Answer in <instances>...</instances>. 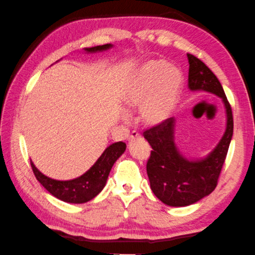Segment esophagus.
Returning <instances> with one entry per match:
<instances>
[{
    "instance_id": "obj_1",
    "label": "esophagus",
    "mask_w": 255,
    "mask_h": 255,
    "mask_svg": "<svg viewBox=\"0 0 255 255\" xmlns=\"http://www.w3.org/2000/svg\"><path fill=\"white\" fill-rule=\"evenodd\" d=\"M139 137H141V134H140L139 132H136V131H132V132H131V134H130V136H128V140L132 141V140H134V139H139Z\"/></svg>"
}]
</instances>
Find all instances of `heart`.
<instances>
[{
  "instance_id": "b5f03b06",
  "label": "heart",
  "mask_w": 255,
  "mask_h": 255,
  "mask_svg": "<svg viewBox=\"0 0 255 255\" xmlns=\"http://www.w3.org/2000/svg\"><path fill=\"white\" fill-rule=\"evenodd\" d=\"M184 78L181 71L166 61L144 64L124 93V102L130 107H141V119L156 127L166 122L176 107Z\"/></svg>"
}]
</instances>
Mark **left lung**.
I'll list each match as a JSON object with an SVG mask.
<instances>
[{"label": "left lung", "mask_w": 255, "mask_h": 255, "mask_svg": "<svg viewBox=\"0 0 255 255\" xmlns=\"http://www.w3.org/2000/svg\"><path fill=\"white\" fill-rule=\"evenodd\" d=\"M187 60L190 64L189 88L219 96L226 107L227 127L214 151L197 161L185 159L175 145L174 118L143 132L144 139L152 148L147 161L150 187L161 202L170 207L190 206L216 189L234 130L232 107L222 83L198 57L187 54Z\"/></svg>", "instance_id": "left-lung-1"}]
</instances>
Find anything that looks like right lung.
Here are the masks:
<instances>
[{"instance_id":"right-lung-1","label":"right lung","mask_w":255,"mask_h":255,"mask_svg":"<svg viewBox=\"0 0 255 255\" xmlns=\"http://www.w3.org/2000/svg\"><path fill=\"white\" fill-rule=\"evenodd\" d=\"M112 47L111 44L99 45L95 47L85 48L86 52H100ZM127 149V144L122 141L111 144L105 149L94 166L80 177L71 181H56L41 174L30 160L32 172L41 185L54 197L69 203H85L93 200L104 189L108 175L114 162L119 159Z\"/></svg>"}]
</instances>
